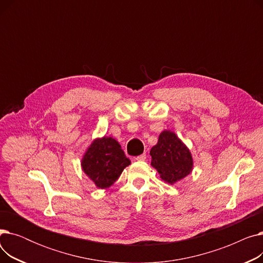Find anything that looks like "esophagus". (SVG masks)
Wrapping results in <instances>:
<instances>
[{
	"mask_svg": "<svg viewBox=\"0 0 263 263\" xmlns=\"http://www.w3.org/2000/svg\"><path fill=\"white\" fill-rule=\"evenodd\" d=\"M135 160H137V161H145L146 160V154H143V155H141L139 157H136Z\"/></svg>",
	"mask_w": 263,
	"mask_h": 263,
	"instance_id": "esophagus-1",
	"label": "esophagus"
}]
</instances>
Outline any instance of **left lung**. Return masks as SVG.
<instances>
[{"mask_svg": "<svg viewBox=\"0 0 263 263\" xmlns=\"http://www.w3.org/2000/svg\"><path fill=\"white\" fill-rule=\"evenodd\" d=\"M151 165L165 182L174 184L193 170V158L189 148L172 131L165 130L150 150Z\"/></svg>", "mask_w": 263, "mask_h": 263, "instance_id": "8db88e82", "label": "left lung"}]
</instances>
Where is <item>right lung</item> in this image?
Segmentation results:
<instances>
[{
    "instance_id": "obj_1",
    "label": "right lung",
    "mask_w": 263,
    "mask_h": 263,
    "mask_svg": "<svg viewBox=\"0 0 263 263\" xmlns=\"http://www.w3.org/2000/svg\"><path fill=\"white\" fill-rule=\"evenodd\" d=\"M131 161L113 137L96 139L82 159V170L99 189L112 185Z\"/></svg>"
}]
</instances>
